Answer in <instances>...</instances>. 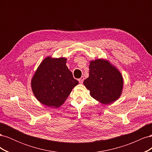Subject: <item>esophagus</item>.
I'll return each instance as SVG.
<instances>
[{"instance_id":"obj_1","label":"esophagus","mask_w":152,"mask_h":152,"mask_svg":"<svg viewBox=\"0 0 152 152\" xmlns=\"http://www.w3.org/2000/svg\"><path fill=\"white\" fill-rule=\"evenodd\" d=\"M84 77H81L80 79H79V83H80V84H82L83 83V81H84Z\"/></svg>"}]
</instances>
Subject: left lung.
Segmentation results:
<instances>
[{"instance_id":"obj_1","label":"left lung","mask_w":152,"mask_h":152,"mask_svg":"<svg viewBox=\"0 0 152 152\" xmlns=\"http://www.w3.org/2000/svg\"><path fill=\"white\" fill-rule=\"evenodd\" d=\"M123 84L121 73L108 61L98 59L90 62L89 75L84 84L95 99L103 104L114 102L121 96Z\"/></svg>"}]
</instances>
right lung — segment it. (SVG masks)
Returning a JSON list of instances; mask_svg holds the SVG:
<instances>
[{
	"mask_svg": "<svg viewBox=\"0 0 152 152\" xmlns=\"http://www.w3.org/2000/svg\"><path fill=\"white\" fill-rule=\"evenodd\" d=\"M65 58L47 57L38 67L31 82L38 101L49 107H59L65 102L79 82L66 65Z\"/></svg>",
	"mask_w": 152,
	"mask_h": 152,
	"instance_id": "add662e5",
	"label": "right lung"
}]
</instances>
